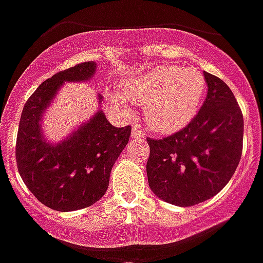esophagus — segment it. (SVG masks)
Returning a JSON list of instances; mask_svg holds the SVG:
<instances>
[{"instance_id":"obj_1","label":"esophagus","mask_w":263,"mask_h":263,"mask_svg":"<svg viewBox=\"0 0 263 263\" xmlns=\"http://www.w3.org/2000/svg\"><path fill=\"white\" fill-rule=\"evenodd\" d=\"M144 136V129L140 127H138V125H134L132 127V138L134 139H140Z\"/></svg>"}]
</instances>
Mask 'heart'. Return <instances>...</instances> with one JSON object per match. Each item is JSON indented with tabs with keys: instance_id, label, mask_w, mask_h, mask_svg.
Returning a JSON list of instances; mask_svg holds the SVG:
<instances>
[{
	"instance_id": "obj_1",
	"label": "heart",
	"mask_w": 263,
	"mask_h": 263,
	"mask_svg": "<svg viewBox=\"0 0 263 263\" xmlns=\"http://www.w3.org/2000/svg\"><path fill=\"white\" fill-rule=\"evenodd\" d=\"M129 101L144 104L147 124L158 132H173L184 127L195 116L206 92L200 70L178 65H160L124 83ZM114 99L125 101L120 93Z\"/></svg>"
}]
</instances>
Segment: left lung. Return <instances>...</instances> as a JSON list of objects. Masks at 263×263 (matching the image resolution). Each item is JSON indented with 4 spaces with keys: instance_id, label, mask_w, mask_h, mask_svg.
Wrapping results in <instances>:
<instances>
[{
    "instance_id": "left-lung-1",
    "label": "left lung",
    "mask_w": 263,
    "mask_h": 263,
    "mask_svg": "<svg viewBox=\"0 0 263 263\" xmlns=\"http://www.w3.org/2000/svg\"><path fill=\"white\" fill-rule=\"evenodd\" d=\"M207 95L195 118L176 134L147 139V176L158 198L187 207L210 199L234 175L243 142V116L233 92L204 72Z\"/></svg>"
}]
</instances>
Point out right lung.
Wrapping results in <instances>:
<instances>
[{
  "label": "right lung",
  "mask_w": 263,
  "mask_h": 263,
  "mask_svg": "<svg viewBox=\"0 0 263 263\" xmlns=\"http://www.w3.org/2000/svg\"><path fill=\"white\" fill-rule=\"evenodd\" d=\"M95 61L53 74L44 81L24 105L20 120L15 159L26 187L52 210L74 211L103 198L116 159L127 145L131 127H114L100 108L60 142L43 132V116L65 83L90 81ZM98 100L103 98L98 95Z\"/></svg>",
  "instance_id": "add662e5"
}]
</instances>
